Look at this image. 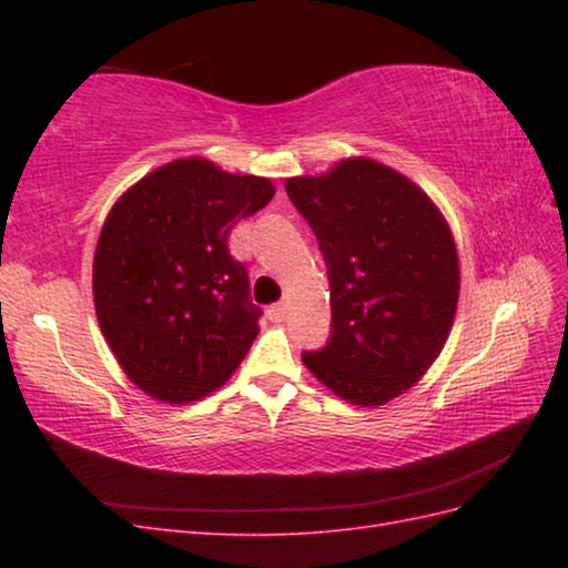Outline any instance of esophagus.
<instances>
[{
  "instance_id": "34e87169",
  "label": "esophagus",
  "mask_w": 568,
  "mask_h": 568,
  "mask_svg": "<svg viewBox=\"0 0 568 568\" xmlns=\"http://www.w3.org/2000/svg\"><path fill=\"white\" fill-rule=\"evenodd\" d=\"M286 313H288V307H286L284 303L272 305L270 311H267V315H270V320H272V322H284V320H286Z\"/></svg>"
}]
</instances>
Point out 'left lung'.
Here are the masks:
<instances>
[{"instance_id": "obj_1", "label": "left lung", "mask_w": 568, "mask_h": 568, "mask_svg": "<svg viewBox=\"0 0 568 568\" xmlns=\"http://www.w3.org/2000/svg\"><path fill=\"white\" fill-rule=\"evenodd\" d=\"M286 194L326 263L332 336L303 363L343 400L384 405L415 386L448 341L459 263L448 222L422 189L372 159L320 178H288Z\"/></svg>"}]
</instances>
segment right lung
I'll use <instances>...</instances> for the list:
<instances>
[{"mask_svg":"<svg viewBox=\"0 0 568 568\" xmlns=\"http://www.w3.org/2000/svg\"><path fill=\"white\" fill-rule=\"evenodd\" d=\"M272 196L270 180L192 156L115 201L94 253V307L120 367L151 398L199 400L246 357L261 307L227 236Z\"/></svg>","mask_w":568,"mask_h":568,"instance_id":"obj_1","label":"right lung"}]
</instances>
